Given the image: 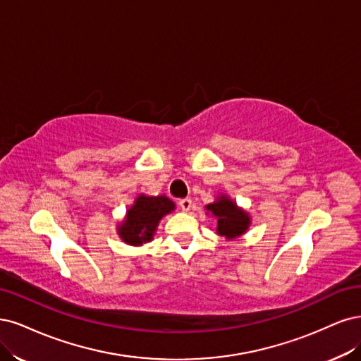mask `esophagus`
<instances>
[{"instance_id": "1", "label": "esophagus", "mask_w": 361, "mask_h": 361, "mask_svg": "<svg viewBox=\"0 0 361 361\" xmlns=\"http://www.w3.org/2000/svg\"><path fill=\"white\" fill-rule=\"evenodd\" d=\"M178 205H180L183 212H189L192 208V200H190V197H184V200L178 201Z\"/></svg>"}]
</instances>
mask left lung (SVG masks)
Segmentation results:
<instances>
[{
	"label": "left lung",
	"instance_id": "left-lung-1",
	"mask_svg": "<svg viewBox=\"0 0 361 361\" xmlns=\"http://www.w3.org/2000/svg\"><path fill=\"white\" fill-rule=\"evenodd\" d=\"M207 214L216 219V232L226 240H234L246 234L252 219L246 210L232 201L226 193H219L216 200L205 205Z\"/></svg>",
	"mask_w": 361,
	"mask_h": 361
}]
</instances>
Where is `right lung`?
<instances>
[{"label":"right lung","instance_id":"right-lung-1","mask_svg":"<svg viewBox=\"0 0 361 361\" xmlns=\"http://www.w3.org/2000/svg\"><path fill=\"white\" fill-rule=\"evenodd\" d=\"M173 210L176 202L166 195H137L124 219L117 225V234L129 246H142L154 238L160 220Z\"/></svg>","mask_w":361,"mask_h":361}]
</instances>
